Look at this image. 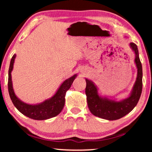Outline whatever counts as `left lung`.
<instances>
[{"instance_id": "1", "label": "left lung", "mask_w": 152, "mask_h": 152, "mask_svg": "<svg viewBox=\"0 0 152 152\" xmlns=\"http://www.w3.org/2000/svg\"><path fill=\"white\" fill-rule=\"evenodd\" d=\"M130 46L134 51L135 63L138 68V76L132 94L127 99L121 102H115L107 98H102L97 94V89L94 84L86 79L85 89L87 103L91 113L97 117L109 120L120 119L134 109L140 99L142 88V69L136 44L131 43Z\"/></svg>"}]
</instances>
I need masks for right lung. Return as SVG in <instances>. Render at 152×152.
Returning <instances> with one entry per match:
<instances>
[{"mask_svg":"<svg viewBox=\"0 0 152 152\" xmlns=\"http://www.w3.org/2000/svg\"><path fill=\"white\" fill-rule=\"evenodd\" d=\"M15 57L16 55H14L12 57L9 72H8V91H9L10 98L15 107L23 115L34 120H47L57 115L63 109L64 104H65L66 93L71 86L76 75L64 81L63 84L58 89L56 94L52 98L45 100L44 102L39 104L30 105L18 99L14 94L13 88H12L11 72L13 69Z\"/></svg>","mask_w":152,"mask_h":152,"instance_id":"obj_1","label":"right lung"}]
</instances>
